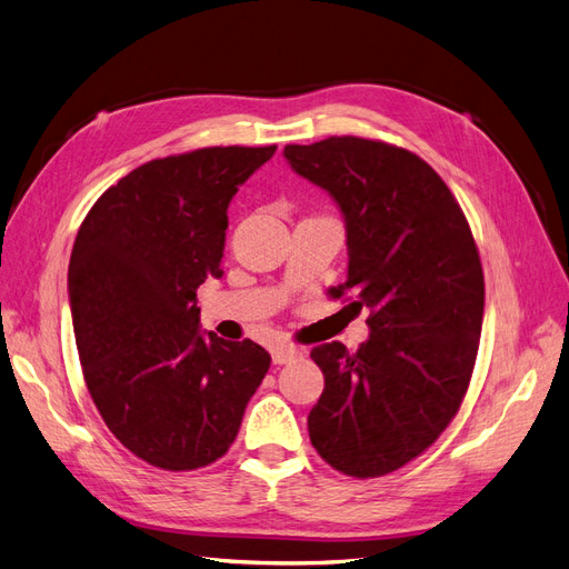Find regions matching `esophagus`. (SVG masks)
I'll use <instances>...</instances> for the list:
<instances>
[{"label": "esophagus", "mask_w": 569, "mask_h": 569, "mask_svg": "<svg viewBox=\"0 0 569 569\" xmlns=\"http://www.w3.org/2000/svg\"><path fill=\"white\" fill-rule=\"evenodd\" d=\"M301 353H303V351H301L299 347H289V343H280V347L272 349V363L284 366V363H289V360L299 358Z\"/></svg>", "instance_id": "1"}]
</instances>
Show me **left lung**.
<instances>
[{
	"label": "left lung",
	"mask_w": 569,
	"mask_h": 569,
	"mask_svg": "<svg viewBox=\"0 0 569 569\" xmlns=\"http://www.w3.org/2000/svg\"><path fill=\"white\" fill-rule=\"evenodd\" d=\"M297 176L335 199L347 226V282L370 337L311 351L325 389L308 412L316 451L349 477H382L432 446L468 391L485 316V272L446 182L401 147L330 137L287 144Z\"/></svg>",
	"instance_id": "1"
}]
</instances>
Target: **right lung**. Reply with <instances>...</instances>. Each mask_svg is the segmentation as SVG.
Masks as SVG:
<instances>
[{
  "mask_svg": "<svg viewBox=\"0 0 569 569\" xmlns=\"http://www.w3.org/2000/svg\"><path fill=\"white\" fill-rule=\"evenodd\" d=\"M278 147H206L149 161L97 199L68 263L84 385L113 437L163 470L226 456L270 368L256 341L199 330L220 278L228 206Z\"/></svg>",
  "mask_w": 569,
  "mask_h": 569,
  "instance_id": "add662e5",
  "label": "right lung"
}]
</instances>
